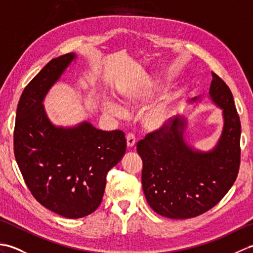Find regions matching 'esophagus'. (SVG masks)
Segmentation results:
<instances>
[{"label":"esophagus","instance_id":"obj_1","mask_svg":"<svg viewBox=\"0 0 253 253\" xmlns=\"http://www.w3.org/2000/svg\"><path fill=\"white\" fill-rule=\"evenodd\" d=\"M126 141H127V147L128 148H133V147H135V144H136V136L133 135L132 132L127 133Z\"/></svg>","mask_w":253,"mask_h":253}]
</instances>
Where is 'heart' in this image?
<instances>
[{"mask_svg":"<svg viewBox=\"0 0 253 253\" xmlns=\"http://www.w3.org/2000/svg\"><path fill=\"white\" fill-rule=\"evenodd\" d=\"M139 100H141V98L136 94L127 95L125 98V101L127 103H135V102H138ZM105 110L109 112L110 114H113L115 116H122L124 114V110L122 107L120 105L113 103L111 101H107L105 103ZM166 116H168V112H166L165 107L162 105H157L148 113L146 117H144V124H146V126L149 128H157L165 122Z\"/></svg>","mask_w":253,"mask_h":253,"instance_id":"obj_1","label":"heart"}]
</instances>
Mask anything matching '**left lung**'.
Listing matches in <instances>:
<instances>
[{
    "label": "left lung",
    "instance_id": "obj_1",
    "mask_svg": "<svg viewBox=\"0 0 253 253\" xmlns=\"http://www.w3.org/2000/svg\"><path fill=\"white\" fill-rule=\"evenodd\" d=\"M210 95L223 109L224 128L217 147L192 151L182 140L184 123L175 120L148 132L137 143L142 159V189L149 206L165 217H196L215 207L232 188L240 166L241 125L234 96L212 72Z\"/></svg>",
    "mask_w": 253,
    "mask_h": 253
}]
</instances>
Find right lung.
<instances>
[{
  "label": "right lung",
  "instance_id": "1",
  "mask_svg": "<svg viewBox=\"0 0 253 253\" xmlns=\"http://www.w3.org/2000/svg\"><path fill=\"white\" fill-rule=\"evenodd\" d=\"M75 55L53 58L26 85L18 102L14 154L36 200L58 215L79 218L101 204L109 170L126 152L125 133L89 123L63 129L46 118L42 100Z\"/></svg>",
  "mask_w": 253,
  "mask_h": 253
}]
</instances>
